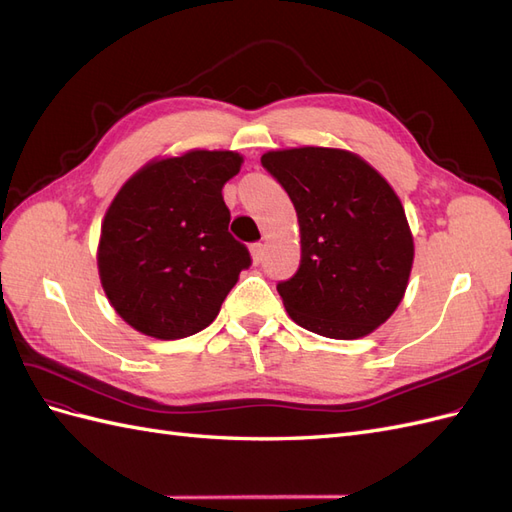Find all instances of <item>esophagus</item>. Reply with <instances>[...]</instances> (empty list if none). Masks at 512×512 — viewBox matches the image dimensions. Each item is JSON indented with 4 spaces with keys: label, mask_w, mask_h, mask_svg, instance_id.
<instances>
[{
    "label": "esophagus",
    "mask_w": 512,
    "mask_h": 512,
    "mask_svg": "<svg viewBox=\"0 0 512 512\" xmlns=\"http://www.w3.org/2000/svg\"><path fill=\"white\" fill-rule=\"evenodd\" d=\"M250 252H252V260L258 265V262H262V258H265V245H262V243H252Z\"/></svg>",
    "instance_id": "esophagus-1"
}]
</instances>
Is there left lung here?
I'll use <instances>...</instances> for the list:
<instances>
[{"label":"left lung","instance_id":"8db88e82","mask_svg":"<svg viewBox=\"0 0 512 512\" xmlns=\"http://www.w3.org/2000/svg\"><path fill=\"white\" fill-rule=\"evenodd\" d=\"M262 166L297 209L301 265L277 284L299 327L359 339L404 299L414 241L401 200L356 153L329 147L267 151Z\"/></svg>","mask_w":512,"mask_h":512}]
</instances>
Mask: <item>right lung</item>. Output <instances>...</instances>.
Returning a JSON list of instances; mask_svg holds the SVG:
<instances>
[{"instance_id":"obj_1","label":"right lung","mask_w":512,"mask_h":512,"mask_svg":"<svg viewBox=\"0 0 512 512\" xmlns=\"http://www.w3.org/2000/svg\"><path fill=\"white\" fill-rule=\"evenodd\" d=\"M235 151L194 149L153 160L108 207L98 245L100 282L132 329L158 339L203 331L218 316L250 252L228 232L222 188Z\"/></svg>"}]
</instances>
